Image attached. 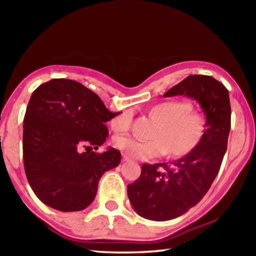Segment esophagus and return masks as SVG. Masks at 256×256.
I'll use <instances>...</instances> for the list:
<instances>
[{
  "label": "esophagus",
  "mask_w": 256,
  "mask_h": 256,
  "mask_svg": "<svg viewBox=\"0 0 256 256\" xmlns=\"http://www.w3.org/2000/svg\"><path fill=\"white\" fill-rule=\"evenodd\" d=\"M122 160H123V162H128V161H131V158H130L128 155H125V154H123L122 155Z\"/></svg>",
  "instance_id": "34e87169"
}]
</instances>
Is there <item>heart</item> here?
<instances>
[{
	"label": "heart",
	"instance_id": "heart-1",
	"mask_svg": "<svg viewBox=\"0 0 256 256\" xmlns=\"http://www.w3.org/2000/svg\"><path fill=\"white\" fill-rule=\"evenodd\" d=\"M162 125L154 133L155 138L142 140L134 136H118L115 146L128 156L138 160H148L171 153L178 156L192 152L206 132L208 121L205 114L192 110L188 101L172 100L160 103L152 110ZM134 112L126 108L112 118L111 126L116 132H128L132 128Z\"/></svg>",
	"mask_w": 256,
	"mask_h": 256
}]
</instances>
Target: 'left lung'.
Returning a JSON list of instances; mask_svg holds the SVG:
<instances>
[{
	"label": "left lung",
	"mask_w": 256,
	"mask_h": 256,
	"mask_svg": "<svg viewBox=\"0 0 256 256\" xmlns=\"http://www.w3.org/2000/svg\"><path fill=\"white\" fill-rule=\"evenodd\" d=\"M185 95L196 100L206 116L202 142L192 152L168 163L142 165L140 178L128 185V196L142 218L168 221L195 206L221 168L231 130V105L224 85L208 75H190L164 94Z\"/></svg>",
	"instance_id": "obj_1"
}]
</instances>
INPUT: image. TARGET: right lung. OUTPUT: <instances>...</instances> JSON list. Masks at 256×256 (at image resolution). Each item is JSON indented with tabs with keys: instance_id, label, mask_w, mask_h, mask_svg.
I'll return each instance as SVG.
<instances>
[{
	"instance_id": "right-lung-1",
	"label": "right lung",
	"mask_w": 256,
	"mask_h": 256,
	"mask_svg": "<svg viewBox=\"0 0 256 256\" xmlns=\"http://www.w3.org/2000/svg\"><path fill=\"white\" fill-rule=\"evenodd\" d=\"M98 94L76 81L53 78L32 93L23 124V162L35 195L62 212L82 211L93 202L102 175L116 168L121 153L91 151L108 135L116 116ZM85 147L86 152L78 150Z\"/></svg>"
}]
</instances>
